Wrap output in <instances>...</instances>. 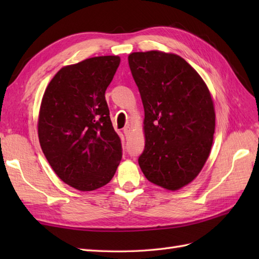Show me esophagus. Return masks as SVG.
<instances>
[{"mask_svg": "<svg viewBox=\"0 0 259 259\" xmlns=\"http://www.w3.org/2000/svg\"><path fill=\"white\" fill-rule=\"evenodd\" d=\"M123 133H124V135H125L126 137H129V136L131 135V133H133V128H131L130 125L125 126V128L123 129Z\"/></svg>", "mask_w": 259, "mask_h": 259, "instance_id": "obj_1", "label": "esophagus"}]
</instances>
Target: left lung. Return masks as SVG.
<instances>
[{"label":"left lung","instance_id":"obj_1","mask_svg":"<svg viewBox=\"0 0 259 259\" xmlns=\"http://www.w3.org/2000/svg\"><path fill=\"white\" fill-rule=\"evenodd\" d=\"M128 61L145 109L139 166L150 183L178 190L199 175L211 150L216 113L210 91L175 53L134 52Z\"/></svg>","mask_w":259,"mask_h":259}]
</instances>
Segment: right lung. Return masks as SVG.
I'll use <instances>...</instances> for the list:
<instances>
[{"label":"right lung","mask_w":259,"mask_h":259,"mask_svg":"<svg viewBox=\"0 0 259 259\" xmlns=\"http://www.w3.org/2000/svg\"><path fill=\"white\" fill-rule=\"evenodd\" d=\"M119 64L120 57L102 56L65 65L42 98L41 149L58 177L80 191L107 185L122 157L104 97Z\"/></svg>","instance_id":"add662e5"}]
</instances>
